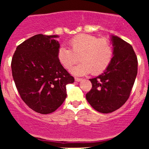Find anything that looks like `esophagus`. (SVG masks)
<instances>
[{"instance_id":"esophagus-1","label":"esophagus","mask_w":149,"mask_h":149,"mask_svg":"<svg viewBox=\"0 0 149 149\" xmlns=\"http://www.w3.org/2000/svg\"><path fill=\"white\" fill-rule=\"evenodd\" d=\"M75 80H76V82H80L82 80V78H75Z\"/></svg>"}]
</instances>
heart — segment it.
I'll return each instance as SVG.
<instances>
[{
	"label": "heart",
	"mask_w": 149,
	"mask_h": 149,
	"mask_svg": "<svg viewBox=\"0 0 149 149\" xmlns=\"http://www.w3.org/2000/svg\"><path fill=\"white\" fill-rule=\"evenodd\" d=\"M70 49L62 46L57 51V59L66 69H70L79 60L81 63L71 72L76 76L91 73L98 75L107 69L113 55V47L106 38H98L90 34L77 35L69 40Z\"/></svg>",
	"instance_id": "obj_1"
}]
</instances>
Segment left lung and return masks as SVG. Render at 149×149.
I'll use <instances>...</instances> for the list:
<instances>
[{"mask_svg":"<svg viewBox=\"0 0 149 149\" xmlns=\"http://www.w3.org/2000/svg\"><path fill=\"white\" fill-rule=\"evenodd\" d=\"M113 57L103 73L90 79L92 88L86 94L91 107L102 113L118 109L129 98L137 74V57L130 44L111 36Z\"/></svg>","mask_w":149,"mask_h":149,"instance_id":"1","label":"left lung"}]
</instances>
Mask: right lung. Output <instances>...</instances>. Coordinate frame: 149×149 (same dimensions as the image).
<instances>
[{
	"mask_svg": "<svg viewBox=\"0 0 149 149\" xmlns=\"http://www.w3.org/2000/svg\"><path fill=\"white\" fill-rule=\"evenodd\" d=\"M58 37L33 36L17 46L12 59L13 77L20 97L41 114L57 110L66 97V85L74 82L58 61Z\"/></svg>",
	"mask_w": 149,
	"mask_h": 149,
	"instance_id": "right-lung-1",
	"label": "right lung"
}]
</instances>
